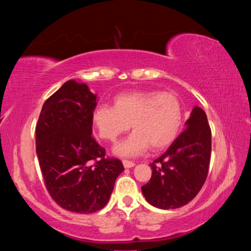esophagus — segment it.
<instances>
[{
	"label": "esophagus",
	"instance_id": "34e87169",
	"mask_svg": "<svg viewBox=\"0 0 251 251\" xmlns=\"http://www.w3.org/2000/svg\"><path fill=\"white\" fill-rule=\"evenodd\" d=\"M123 165H124L125 168H131V167L135 166V164L130 160H123Z\"/></svg>",
	"mask_w": 251,
	"mask_h": 251
}]
</instances>
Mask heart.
<instances>
[{"mask_svg": "<svg viewBox=\"0 0 251 251\" xmlns=\"http://www.w3.org/2000/svg\"><path fill=\"white\" fill-rule=\"evenodd\" d=\"M113 101L114 106H96L92 123L99 137L107 142L116 141L131 125L133 134L114 148L118 156H137L150 147L165 150L179 134L182 108L172 93L134 91L116 95Z\"/></svg>", "mask_w": 251, "mask_h": 251, "instance_id": "heart-1", "label": "heart"}]
</instances>
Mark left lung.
I'll return each mask as SVG.
<instances>
[{
	"label": "left lung",
	"mask_w": 251,
	"mask_h": 251,
	"mask_svg": "<svg viewBox=\"0 0 251 251\" xmlns=\"http://www.w3.org/2000/svg\"><path fill=\"white\" fill-rule=\"evenodd\" d=\"M186 129L151 164V178L142 187L146 201L160 209H176L192 201L209 168L211 130L206 113L195 106Z\"/></svg>",
	"instance_id": "obj_1"
}]
</instances>
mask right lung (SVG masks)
<instances>
[{"label":"right lung","instance_id":"1","mask_svg":"<svg viewBox=\"0 0 251 251\" xmlns=\"http://www.w3.org/2000/svg\"><path fill=\"white\" fill-rule=\"evenodd\" d=\"M97 95L85 83L71 79L49 97L36 125V155L46 188L54 201L77 214H92L108 202L121 160L105 158L92 137V113Z\"/></svg>","mask_w":251,"mask_h":251}]
</instances>
